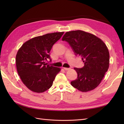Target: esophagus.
<instances>
[{
	"label": "esophagus",
	"mask_w": 124,
	"mask_h": 124,
	"mask_svg": "<svg viewBox=\"0 0 124 124\" xmlns=\"http://www.w3.org/2000/svg\"><path fill=\"white\" fill-rule=\"evenodd\" d=\"M63 69H64V70H66V71L69 70H70V69H71V68H65V67H64V68H63Z\"/></svg>",
	"instance_id": "obj_1"
}]
</instances>
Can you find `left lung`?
<instances>
[{"mask_svg":"<svg viewBox=\"0 0 124 124\" xmlns=\"http://www.w3.org/2000/svg\"><path fill=\"white\" fill-rule=\"evenodd\" d=\"M62 40L69 44L84 63L82 68H74L78 77L71 82V85L82 92L96 88L109 67L110 55L106 45L96 36L80 30L67 32Z\"/></svg>","mask_w":124,"mask_h":124,"instance_id":"obj_1","label":"left lung"}]
</instances>
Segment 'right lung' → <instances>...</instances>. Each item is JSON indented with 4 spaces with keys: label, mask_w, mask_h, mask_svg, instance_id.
Returning <instances> with one entry per match:
<instances>
[{
    "label": "right lung",
    "mask_w": 124,
    "mask_h": 124,
    "mask_svg": "<svg viewBox=\"0 0 124 124\" xmlns=\"http://www.w3.org/2000/svg\"><path fill=\"white\" fill-rule=\"evenodd\" d=\"M64 32L47 33L25 42L16 56L18 76L24 84L31 91L43 93L53 85L55 77L61 69L46 63L51 59L50 52L53 45Z\"/></svg>",
    "instance_id": "obj_1"
}]
</instances>
